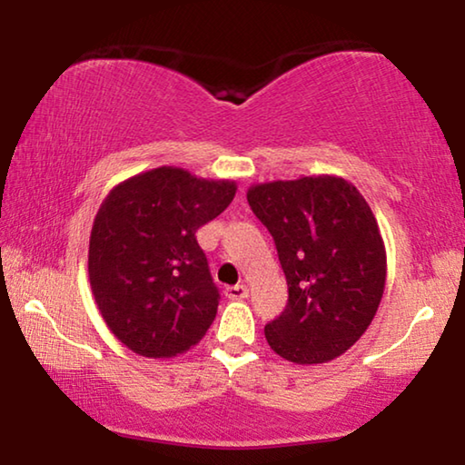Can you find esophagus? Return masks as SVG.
<instances>
[{
    "label": "esophagus",
    "mask_w": 465,
    "mask_h": 465,
    "mask_svg": "<svg viewBox=\"0 0 465 465\" xmlns=\"http://www.w3.org/2000/svg\"><path fill=\"white\" fill-rule=\"evenodd\" d=\"M225 295L230 299H246L248 297V287L246 285H233L225 289Z\"/></svg>",
    "instance_id": "34e87169"
}]
</instances>
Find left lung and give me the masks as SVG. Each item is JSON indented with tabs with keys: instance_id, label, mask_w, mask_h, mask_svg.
Listing matches in <instances>:
<instances>
[{
	"instance_id": "8db88e82",
	"label": "left lung",
	"mask_w": 465,
	"mask_h": 465,
	"mask_svg": "<svg viewBox=\"0 0 465 465\" xmlns=\"http://www.w3.org/2000/svg\"><path fill=\"white\" fill-rule=\"evenodd\" d=\"M271 232L289 299L264 336L297 365L326 363L355 344L385 289V246L371 207L341 176H302L248 188Z\"/></svg>"
}]
</instances>
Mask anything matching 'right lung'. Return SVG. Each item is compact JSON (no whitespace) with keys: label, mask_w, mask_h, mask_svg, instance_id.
Returning <instances> with one entry per match:
<instances>
[{"label":"right lung","mask_w":465,"mask_h":465,"mask_svg":"<svg viewBox=\"0 0 465 465\" xmlns=\"http://www.w3.org/2000/svg\"><path fill=\"white\" fill-rule=\"evenodd\" d=\"M232 180L162 166L116 184L94 219L90 287L106 326L149 359L186 352L213 324L219 291L196 230L233 201Z\"/></svg>","instance_id":"1"}]
</instances>
